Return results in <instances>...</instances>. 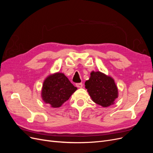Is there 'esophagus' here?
Instances as JSON below:
<instances>
[{
  "mask_svg": "<svg viewBox=\"0 0 153 153\" xmlns=\"http://www.w3.org/2000/svg\"><path fill=\"white\" fill-rule=\"evenodd\" d=\"M76 85L78 88H82L83 87V84L82 83H78V84H76Z\"/></svg>",
  "mask_w": 153,
  "mask_h": 153,
  "instance_id": "esophagus-1",
  "label": "esophagus"
}]
</instances>
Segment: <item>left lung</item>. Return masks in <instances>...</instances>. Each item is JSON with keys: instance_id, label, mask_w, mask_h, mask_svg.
I'll list each match as a JSON object with an SVG mask.
<instances>
[{"instance_id": "1", "label": "left lung", "mask_w": 153, "mask_h": 153, "mask_svg": "<svg viewBox=\"0 0 153 153\" xmlns=\"http://www.w3.org/2000/svg\"><path fill=\"white\" fill-rule=\"evenodd\" d=\"M85 85L92 101L103 107L114 104L118 97L117 87L113 78L100 71L91 72Z\"/></svg>"}]
</instances>
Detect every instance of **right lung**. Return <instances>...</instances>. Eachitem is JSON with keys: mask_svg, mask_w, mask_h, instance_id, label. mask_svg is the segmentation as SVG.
<instances>
[{"mask_svg": "<svg viewBox=\"0 0 153 153\" xmlns=\"http://www.w3.org/2000/svg\"><path fill=\"white\" fill-rule=\"evenodd\" d=\"M77 89L63 73L50 75L43 82L41 96L46 103L52 107H60Z\"/></svg>", "mask_w": 153, "mask_h": 153, "instance_id": "1", "label": "right lung"}]
</instances>
